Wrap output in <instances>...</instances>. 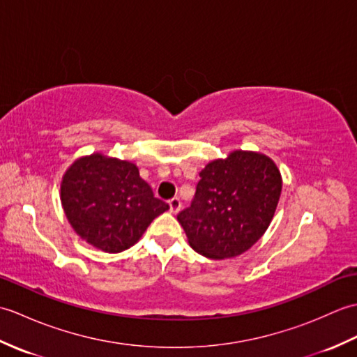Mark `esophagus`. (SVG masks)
<instances>
[{"label": "esophagus", "instance_id": "esophagus-1", "mask_svg": "<svg viewBox=\"0 0 357 357\" xmlns=\"http://www.w3.org/2000/svg\"><path fill=\"white\" fill-rule=\"evenodd\" d=\"M169 206H170L172 213H178V211L181 210V199L178 198V196H174V198H172L169 201Z\"/></svg>", "mask_w": 357, "mask_h": 357}]
</instances>
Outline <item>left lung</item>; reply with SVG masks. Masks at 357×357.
I'll return each mask as SVG.
<instances>
[{"mask_svg":"<svg viewBox=\"0 0 357 357\" xmlns=\"http://www.w3.org/2000/svg\"><path fill=\"white\" fill-rule=\"evenodd\" d=\"M192 206L178 221L188 244L210 259L239 256L268 229L282 190L276 164L257 151L234 150L199 173Z\"/></svg>","mask_w":357,"mask_h":357,"instance_id":"obj_1","label":"left lung"}]
</instances>
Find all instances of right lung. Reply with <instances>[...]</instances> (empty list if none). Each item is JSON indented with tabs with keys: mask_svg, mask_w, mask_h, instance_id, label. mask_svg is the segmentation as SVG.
<instances>
[{
	"mask_svg": "<svg viewBox=\"0 0 357 357\" xmlns=\"http://www.w3.org/2000/svg\"><path fill=\"white\" fill-rule=\"evenodd\" d=\"M61 204L78 236L107 253L130 248L169 210L133 162L101 153L82 156L66 170Z\"/></svg>",
	"mask_w": 357,
	"mask_h": 357,
	"instance_id": "1",
	"label": "right lung"
}]
</instances>
